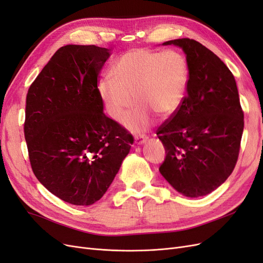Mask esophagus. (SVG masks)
<instances>
[{
  "instance_id": "1",
  "label": "esophagus",
  "mask_w": 263,
  "mask_h": 263,
  "mask_svg": "<svg viewBox=\"0 0 263 263\" xmlns=\"http://www.w3.org/2000/svg\"><path fill=\"white\" fill-rule=\"evenodd\" d=\"M147 141V137H142V136H137L136 138H135V142H136L137 145H142L145 144V142Z\"/></svg>"
}]
</instances>
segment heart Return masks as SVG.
<instances>
[{
    "label": "heart",
    "mask_w": 263,
    "mask_h": 263,
    "mask_svg": "<svg viewBox=\"0 0 263 263\" xmlns=\"http://www.w3.org/2000/svg\"><path fill=\"white\" fill-rule=\"evenodd\" d=\"M110 74L98 85L106 112L114 121H121L136 100L139 106L123 123L138 132L151 124L153 114L166 118L179 109L187 89L189 65L177 50L136 48L118 58Z\"/></svg>",
    "instance_id": "1"
}]
</instances>
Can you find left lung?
Wrapping results in <instances>:
<instances>
[{
    "label": "left lung",
    "instance_id": "8db88e82",
    "mask_svg": "<svg viewBox=\"0 0 263 263\" xmlns=\"http://www.w3.org/2000/svg\"><path fill=\"white\" fill-rule=\"evenodd\" d=\"M186 54V95L157 135L166 150L159 168L178 192L210 194L232 174L243 132V110L234 74L213 51L194 39L163 43Z\"/></svg>",
    "mask_w": 263,
    "mask_h": 263
}]
</instances>
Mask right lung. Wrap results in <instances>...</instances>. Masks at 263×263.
Here are the masks:
<instances>
[{
	"label": "right lung",
	"instance_id": "1",
	"mask_svg": "<svg viewBox=\"0 0 263 263\" xmlns=\"http://www.w3.org/2000/svg\"><path fill=\"white\" fill-rule=\"evenodd\" d=\"M109 49L59 48L30 84L25 135L35 177L60 200L92 205L105 194L134 144L133 135L103 113L98 83Z\"/></svg>",
	"mask_w": 263,
	"mask_h": 263
}]
</instances>
